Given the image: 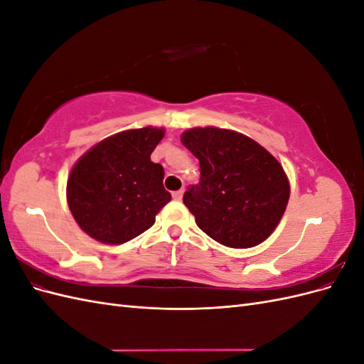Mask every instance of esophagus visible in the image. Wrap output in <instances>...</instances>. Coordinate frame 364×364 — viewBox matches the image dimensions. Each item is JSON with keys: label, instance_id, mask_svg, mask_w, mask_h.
Wrapping results in <instances>:
<instances>
[{"label": "esophagus", "instance_id": "obj_1", "mask_svg": "<svg viewBox=\"0 0 364 364\" xmlns=\"http://www.w3.org/2000/svg\"><path fill=\"white\" fill-rule=\"evenodd\" d=\"M173 199L174 200H182V196H183V190H179V191H174L173 194Z\"/></svg>", "mask_w": 364, "mask_h": 364}]
</instances>
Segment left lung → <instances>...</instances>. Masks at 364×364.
Returning a JSON list of instances; mask_svg holds the SVG:
<instances>
[{"instance_id": "1", "label": "left lung", "mask_w": 364, "mask_h": 364, "mask_svg": "<svg viewBox=\"0 0 364 364\" xmlns=\"http://www.w3.org/2000/svg\"><path fill=\"white\" fill-rule=\"evenodd\" d=\"M200 164V182L188 186L183 203L196 223L217 243L253 247L278 226L290 183L278 159L234 130L194 127L181 136Z\"/></svg>"}]
</instances>
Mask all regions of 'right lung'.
Listing matches in <instances>:
<instances>
[{
    "instance_id": "obj_1",
    "label": "right lung",
    "mask_w": 364,
    "mask_h": 364,
    "mask_svg": "<svg viewBox=\"0 0 364 364\" xmlns=\"http://www.w3.org/2000/svg\"><path fill=\"white\" fill-rule=\"evenodd\" d=\"M164 134L151 126L119 132L75 162L67 200L77 225L91 238L123 245L151 228L171 200L162 183V165L150 159Z\"/></svg>"
}]
</instances>
